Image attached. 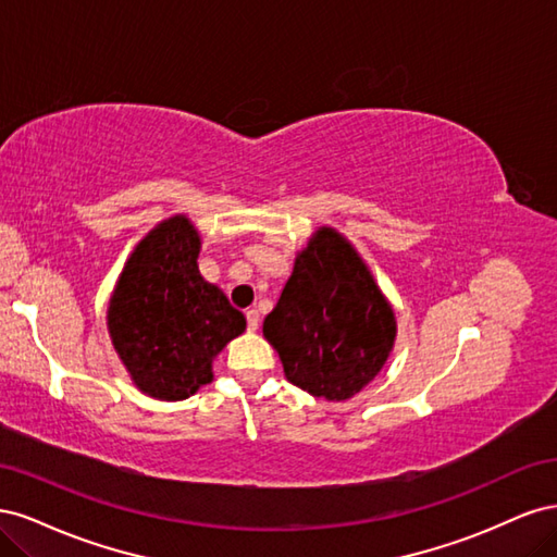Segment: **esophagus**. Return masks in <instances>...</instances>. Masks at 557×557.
<instances>
[{"label": "esophagus", "mask_w": 557, "mask_h": 557, "mask_svg": "<svg viewBox=\"0 0 557 557\" xmlns=\"http://www.w3.org/2000/svg\"><path fill=\"white\" fill-rule=\"evenodd\" d=\"M246 320H248V330L256 332L258 325H260V313H258V309H248V311H246Z\"/></svg>", "instance_id": "obj_1"}]
</instances>
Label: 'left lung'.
<instances>
[{"instance_id": "left-lung-1", "label": "left lung", "mask_w": 557, "mask_h": 557, "mask_svg": "<svg viewBox=\"0 0 557 557\" xmlns=\"http://www.w3.org/2000/svg\"><path fill=\"white\" fill-rule=\"evenodd\" d=\"M262 332L293 385L344 401L381 372L397 323L358 250L344 234L320 227L297 252L293 276Z\"/></svg>"}]
</instances>
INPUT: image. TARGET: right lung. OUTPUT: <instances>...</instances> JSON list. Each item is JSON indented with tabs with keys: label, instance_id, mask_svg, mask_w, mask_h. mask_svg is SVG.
<instances>
[{
	"label": "right lung",
	"instance_id": "right-lung-1",
	"mask_svg": "<svg viewBox=\"0 0 557 557\" xmlns=\"http://www.w3.org/2000/svg\"><path fill=\"white\" fill-rule=\"evenodd\" d=\"M199 232L172 215L137 244L109 301V334L141 393L178 401L211 383V362L246 330L218 285L199 274Z\"/></svg>",
	"mask_w": 557,
	"mask_h": 557
}]
</instances>
